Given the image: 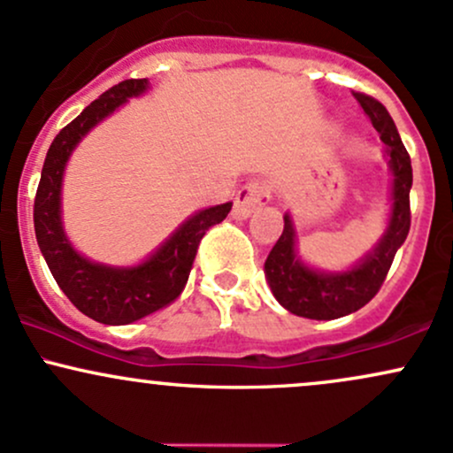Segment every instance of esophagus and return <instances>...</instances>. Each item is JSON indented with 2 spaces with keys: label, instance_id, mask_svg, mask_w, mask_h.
<instances>
[{
  "label": "esophagus",
  "instance_id": "1",
  "mask_svg": "<svg viewBox=\"0 0 453 453\" xmlns=\"http://www.w3.org/2000/svg\"><path fill=\"white\" fill-rule=\"evenodd\" d=\"M271 200V188H268L265 182H251V185L242 187L238 191L234 208H232V215L236 219H247L251 212H256L257 208L265 206Z\"/></svg>",
  "mask_w": 453,
  "mask_h": 453
}]
</instances>
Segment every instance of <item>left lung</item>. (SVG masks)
<instances>
[{
	"instance_id": "obj_1",
	"label": "left lung",
	"mask_w": 453,
	"mask_h": 453,
	"mask_svg": "<svg viewBox=\"0 0 453 453\" xmlns=\"http://www.w3.org/2000/svg\"><path fill=\"white\" fill-rule=\"evenodd\" d=\"M372 127L387 146V165L391 170V211L387 227L374 247L346 271H318L305 265L296 250V230L292 217L283 215V232L265 262V275L273 296L290 314L310 320H335L361 310L380 290L397 250L411 230L412 187L411 157L402 143L389 111L376 98L357 92Z\"/></svg>"
}]
</instances>
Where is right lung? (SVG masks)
<instances>
[{"mask_svg": "<svg viewBox=\"0 0 453 453\" xmlns=\"http://www.w3.org/2000/svg\"><path fill=\"white\" fill-rule=\"evenodd\" d=\"M148 88V79H127L66 124L49 148L34 200V230L53 280L81 314L103 325H128L170 305L185 290L202 236L232 211V202L197 211L135 266L88 260L68 241L62 223V180L68 158L98 122Z\"/></svg>", "mask_w": 453, "mask_h": 453, "instance_id": "1", "label": "right lung"}]
</instances>
